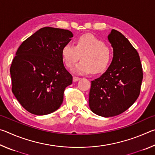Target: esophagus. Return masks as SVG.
I'll return each mask as SVG.
<instances>
[{
	"instance_id": "esophagus-1",
	"label": "esophagus",
	"mask_w": 155,
	"mask_h": 155,
	"mask_svg": "<svg viewBox=\"0 0 155 155\" xmlns=\"http://www.w3.org/2000/svg\"><path fill=\"white\" fill-rule=\"evenodd\" d=\"M81 79V78H79V77H73V81H74V82H76V81H78V80H80Z\"/></svg>"
}]
</instances>
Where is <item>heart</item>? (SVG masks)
Returning a JSON list of instances; mask_svg holds the SVG:
<instances>
[{
  "label": "heart",
  "mask_w": 155,
  "mask_h": 155,
  "mask_svg": "<svg viewBox=\"0 0 155 155\" xmlns=\"http://www.w3.org/2000/svg\"><path fill=\"white\" fill-rule=\"evenodd\" d=\"M62 59L68 68H72L79 59L82 61L76 65L74 71L77 74H101L105 72L112 59L109 47L103 41L91 35L80 36L75 46L65 44L61 51Z\"/></svg>",
  "instance_id": "b5f03b06"
}]
</instances>
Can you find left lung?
<instances>
[{
  "instance_id": "8db88e82",
  "label": "left lung",
  "mask_w": 155,
  "mask_h": 155,
  "mask_svg": "<svg viewBox=\"0 0 155 155\" xmlns=\"http://www.w3.org/2000/svg\"><path fill=\"white\" fill-rule=\"evenodd\" d=\"M107 38L114 50L112 61L105 72L91 81L89 96L91 111L104 117L129 108L140 95L143 79L140 56L128 39L115 29Z\"/></svg>"
}]
</instances>
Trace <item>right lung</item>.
Returning <instances> with one entry per match:
<instances>
[{
  "label": "right lung",
  "instance_id": "1",
  "mask_svg": "<svg viewBox=\"0 0 155 155\" xmlns=\"http://www.w3.org/2000/svg\"><path fill=\"white\" fill-rule=\"evenodd\" d=\"M72 37L68 30L44 27L18 48L10 68L12 92L31 114L47 115L61 105L65 89L72 83L61 51Z\"/></svg>",
  "mask_w": 155,
  "mask_h": 155
}]
</instances>
